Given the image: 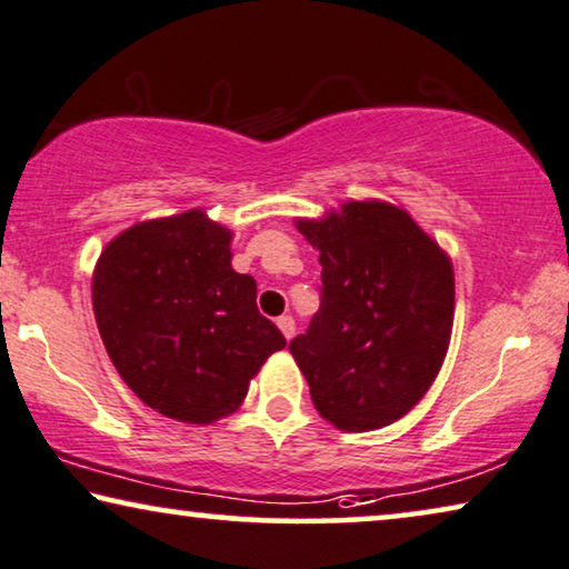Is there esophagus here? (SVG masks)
I'll use <instances>...</instances> for the list:
<instances>
[{
	"label": "esophagus",
	"instance_id": "1",
	"mask_svg": "<svg viewBox=\"0 0 569 569\" xmlns=\"http://www.w3.org/2000/svg\"><path fill=\"white\" fill-rule=\"evenodd\" d=\"M278 329H281L286 339H291L296 335V321L293 317H278Z\"/></svg>",
	"mask_w": 569,
	"mask_h": 569
}]
</instances>
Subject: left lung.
Here are the masks:
<instances>
[{"label": "left lung", "mask_w": 569, "mask_h": 569, "mask_svg": "<svg viewBox=\"0 0 569 569\" xmlns=\"http://www.w3.org/2000/svg\"><path fill=\"white\" fill-rule=\"evenodd\" d=\"M296 227L321 262L319 311L288 345L311 401L342 431L388 427L421 401L445 362L452 262L386 201H347Z\"/></svg>", "instance_id": "obj_1"}]
</instances>
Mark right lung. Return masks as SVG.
I'll use <instances>...</instances> for the list:
<instances>
[{"mask_svg":"<svg viewBox=\"0 0 569 569\" xmlns=\"http://www.w3.org/2000/svg\"><path fill=\"white\" fill-rule=\"evenodd\" d=\"M232 232L201 209L150 219L101 250L97 327L134 396L168 419L211 423L240 409L286 339L258 311L256 278L232 268Z\"/></svg>","mask_w":569,"mask_h":569,"instance_id":"1","label":"right lung"}]
</instances>
